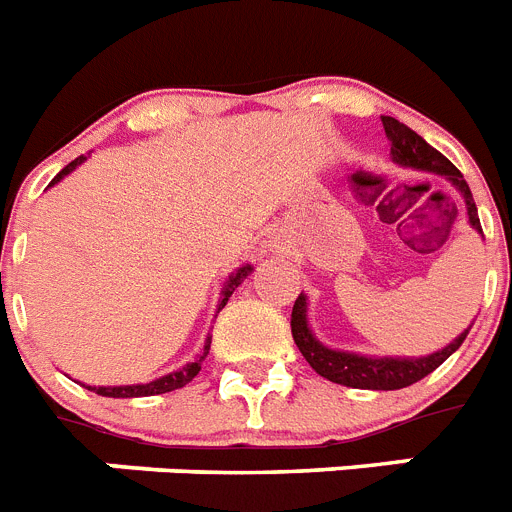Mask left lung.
I'll use <instances>...</instances> for the list:
<instances>
[{
  "mask_svg": "<svg viewBox=\"0 0 512 512\" xmlns=\"http://www.w3.org/2000/svg\"><path fill=\"white\" fill-rule=\"evenodd\" d=\"M382 127H385V135L390 140V156H393V161L401 163V166H411V169L432 171V174L445 176L455 190L461 192L463 200H466L468 223L476 231H482L474 197H471V190H468L461 171L455 169L440 150L432 148L424 137L416 135L411 127H406L398 119L382 117ZM291 336H294V343L299 346L309 367L315 369L317 375L325 377V380L359 390H398L409 388V385L419 382L422 377H427L429 372H435L453 351L461 349V343L468 336V328L453 343H448L445 349L429 356H364L354 354V351H336L322 346L315 338V333L309 330L307 296L299 294L294 309H291Z\"/></svg>",
  "mask_w": 512,
  "mask_h": 512,
  "instance_id": "left-lung-1",
  "label": "left lung"
}]
</instances>
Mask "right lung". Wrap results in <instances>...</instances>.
I'll use <instances>...</instances> for the list:
<instances>
[{
    "mask_svg": "<svg viewBox=\"0 0 512 512\" xmlns=\"http://www.w3.org/2000/svg\"><path fill=\"white\" fill-rule=\"evenodd\" d=\"M83 161H85V156H80V158H75V161H72V163H67V166H64V169L59 171V174L54 176V179H51V184H57L59 179H64V176L70 174V171H75L77 166H80V163H83ZM249 273H252V265H242V268L236 270V273H231L229 281L223 283L221 299H218V312H221V309L226 307V302H229V296L234 294L236 286H239V283H242L244 278L249 276ZM208 351H210V336L205 338L203 351H200V356H197L195 362L184 364L182 369H176V372H169V375L158 377V380L145 382V385H114V388H103V385H101V388H93V385H88V390H93V393H98V395H106V398H145V395L171 393V390H176V388H184V385H187V382H190L192 377L197 375V372H200V364L205 362V356H208Z\"/></svg>",
    "mask_w": 512,
    "mask_h": 512,
    "instance_id": "1",
    "label": "right lung"
}]
</instances>
